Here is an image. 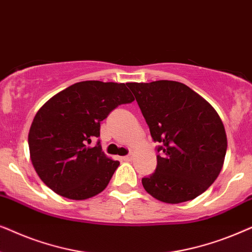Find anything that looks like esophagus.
<instances>
[{
    "label": "esophagus",
    "instance_id": "34e87169",
    "mask_svg": "<svg viewBox=\"0 0 252 252\" xmlns=\"http://www.w3.org/2000/svg\"><path fill=\"white\" fill-rule=\"evenodd\" d=\"M132 155H127V156H124L123 157V160H126V161H129V160H132Z\"/></svg>",
    "mask_w": 252,
    "mask_h": 252
}]
</instances>
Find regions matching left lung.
<instances>
[{
  "mask_svg": "<svg viewBox=\"0 0 252 252\" xmlns=\"http://www.w3.org/2000/svg\"><path fill=\"white\" fill-rule=\"evenodd\" d=\"M159 146L157 167L142 178L158 201L187 202L203 194L221 171L227 137L218 113L202 96L178 81L126 84Z\"/></svg>",
  "mask_w": 252,
  "mask_h": 252,
  "instance_id": "obj_1",
  "label": "left lung"
}]
</instances>
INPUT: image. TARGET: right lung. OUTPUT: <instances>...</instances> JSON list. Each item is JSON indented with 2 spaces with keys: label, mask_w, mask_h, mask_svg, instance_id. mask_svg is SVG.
Here are the masks:
<instances>
[{
  "label": "right lung",
  "mask_w": 252,
  "mask_h": 252,
  "mask_svg": "<svg viewBox=\"0 0 252 252\" xmlns=\"http://www.w3.org/2000/svg\"><path fill=\"white\" fill-rule=\"evenodd\" d=\"M134 101L125 84L81 81L44 103L29 133L31 160L41 180L63 197L87 199L105 189L119 166L99 140L101 122L120 104Z\"/></svg>",
  "instance_id": "1"
}]
</instances>
